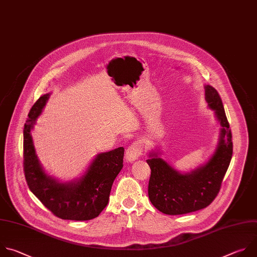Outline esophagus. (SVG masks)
Instances as JSON below:
<instances>
[{
  "mask_svg": "<svg viewBox=\"0 0 257 257\" xmlns=\"http://www.w3.org/2000/svg\"><path fill=\"white\" fill-rule=\"evenodd\" d=\"M142 154H143V146L140 143L135 142L132 145H130V147L126 149L125 158L128 162H134L142 155Z\"/></svg>",
  "mask_w": 257,
  "mask_h": 257,
  "instance_id": "1",
  "label": "esophagus"
}]
</instances>
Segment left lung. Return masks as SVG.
<instances>
[{
	"mask_svg": "<svg viewBox=\"0 0 257 257\" xmlns=\"http://www.w3.org/2000/svg\"><path fill=\"white\" fill-rule=\"evenodd\" d=\"M208 106L215 111L222 128L217 148L209 161L198 168L180 173L159 157L161 152H152L147 163L151 168L148 193L152 204L166 215H183L207 208L220 191L223 178L230 165L233 143L222 99L218 91L204 86Z\"/></svg>",
	"mask_w": 257,
	"mask_h": 257,
	"instance_id": "obj_1",
	"label": "left lung"
}]
</instances>
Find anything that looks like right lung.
<instances>
[{
  "label": "right lung",
  "mask_w": 257,
  "mask_h": 257,
  "mask_svg": "<svg viewBox=\"0 0 257 257\" xmlns=\"http://www.w3.org/2000/svg\"><path fill=\"white\" fill-rule=\"evenodd\" d=\"M50 93L42 95L31 107L23 131L24 174L29 189L51 213L63 220L88 221L107 206L112 183L123 166L124 149L101 153L76 180L60 182L43 170L33 145L31 130L42 112Z\"/></svg>",
  "instance_id": "right-lung-1"
}]
</instances>
